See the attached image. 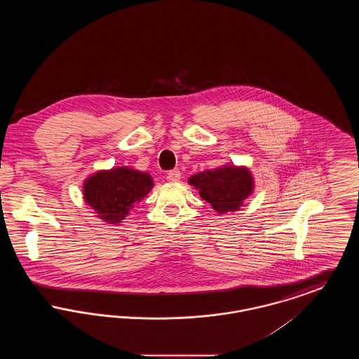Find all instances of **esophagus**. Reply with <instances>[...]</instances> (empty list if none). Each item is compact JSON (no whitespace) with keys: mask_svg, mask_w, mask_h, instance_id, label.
<instances>
[{"mask_svg":"<svg viewBox=\"0 0 359 359\" xmlns=\"http://www.w3.org/2000/svg\"><path fill=\"white\" fill-rule=\"evenodd\" d=\"M180 171H177V170H172V171L168 172L167 173V180L170 182V183H176V182H179L180 180Z\"/></svg>","mask_w":359,"mask_h":359,"instance_id":"1","label":"esophagus"}]
</instances>
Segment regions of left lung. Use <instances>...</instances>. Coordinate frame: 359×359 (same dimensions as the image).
<instances>
[{"label":"left lung","instance_id":"8db88e82","mask_svg":"<svg viewBox=\"0 0 359 359\" xmlns=\"http://www.w3.org/2000/svg\"><path fill=\"white\" fill-rule=\"evenodd\" d=\"M188 183L199 191L218 214L238 211L255 191L253 175L246 167L223 165L192 175Z\"/></svg>","mask_w":359,"mask_h":359}]
</instances>
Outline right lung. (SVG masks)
<instances>
[{"instance_id":"right-lung-1","label":"right lung","mask_w":359,"mask_h":359,"mask_svg":"<svg viewBox=\"0 0 359 359\" xmlns=\"http://www.w3.org/2000/svg\"><path fill=\"white\" fill-rule=\"evenodd\" d=\"M152 188L154 179L148 172L117 167L88 176L83 183V199L97 218L109 224H120Z\"/></svg>"}]
</instances>
